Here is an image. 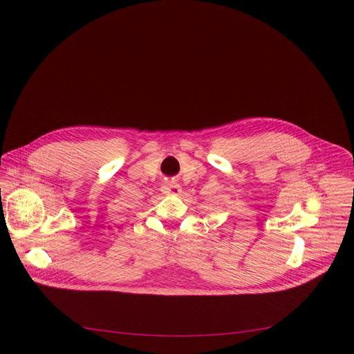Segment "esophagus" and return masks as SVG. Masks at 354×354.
<instances>
[{
    "label": "esophagus",
    "instance_id": "obj_1",
    "mask_svg": "<svg viewBox=\"0 0 354 354\" xmlns=\"http://www.w3.org/2000/svg\"><path fill=\"white\" fill-rule=\"evenodd\" d=\"M180 185L179 183H176V182H174V180H171V182H167V183H165V185H162V192L165 194V195H174V196H178L179 194H180Z\"/></svg>",
    "mask_w": 354,
    "mask_h": 354
}]
</instances>
